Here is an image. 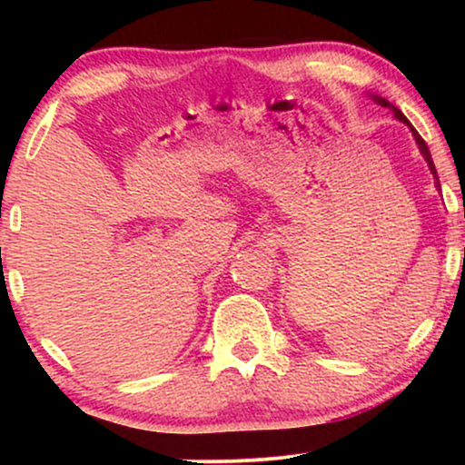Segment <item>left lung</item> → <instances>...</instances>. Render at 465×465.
Returning a JSON list of instances; mask_svg holds the SVG:
<instances>
[{
    "mask_svg": "<svg viewBox=\"0 0 465 465\" xmlns=\"http://www.w3.org/2000/svg\"><path fill=\"white\" fill-rule=\"evenodd\" d=\"M373 100H376V103H378V104H381V106H387V109H391V111H393V115H396L400 122H404V124H407V126H409V129H411V133H413L415 142H418V146H420V153H421V154H424V159H426V163H429L430 173H433V174H435V179H437V173H435V163H433V159H430L429 146H426V142H424V140H421V137H420V133H418V131H415V129H413V126H411V122L407 120V117H404V114H402V111H400V109H398V106H393L391 103H389V100H385V98H381V95H373ZM437 183H440V181H437Z\"/></svg>",
    "mask_w": 465,
    "mask_h": 465,
    "instance_id": "left-lung-1",
    "label": "left lung"
}]
</instances>
